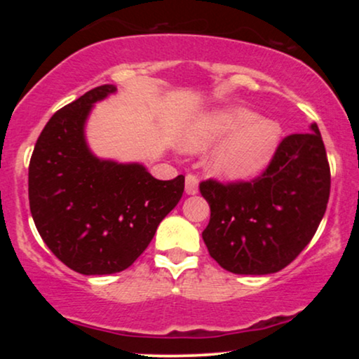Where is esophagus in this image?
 Instances as JSON below:
<instances>
[{"instance_id":"obj_1","label":"esophagus","mask_w":359,"mask_h":359,"mask_svg":"<svg viewBox=\"0 0 359 359\" xmlns=\"http://www.w3.org/2000/svg\"><path fill=\"white\" fill-rule=\"evenodd\" d=\"M185 192H187L189 196H194V194L199 192V180H197L196 175L189 174L185 177Z\"/></svg>"}]
</instances>
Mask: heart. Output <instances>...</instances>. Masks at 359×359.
I'll return each mask as SVG.
<instances>
[{
	"label": "heart",
	"mask_w": 359,
	"mask_h": 359,
	"mask_svg": "<svg viewBox=\"0 0 359 359\" xmlns=\"http://www.w3.org/2000/svg\"><path fill=\"white\" fill-rule=\"evenodd\" d=\"M283 130L275 119L259 118L245 106H228L201 114L187 128L184 147L203 151L217 143L209 162L216 177L245 182L266 170L282 145Z\"/></svg>",
	"instance_id": "heart-1"
}]
</instances>
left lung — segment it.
<instances>
[{
  "instance_id": "obj_1",
  "label": "left lung",
  "mask_w": 359,
  "mask_h": 359,
  "mask_svg": "<svg viewBox=\"0 0 359 359\" xmlns=\"http://www.w3.org/2000/svg\"><path fill=\"white\" fill-rule=\"evenodd\" d=\"M311 130L283 138L270 167L251 182H201L211 208L203 240L224 270L275 273L316 234L327 208L331 170L316 123Z\"/></svg>"
}]
</instances>
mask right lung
<instances>
[{
	"label": "right lung",
	"mask_w": 359,
	"mask_h": 359,
	"mask_svg": "<svg viewBox=\"0 0 359 359\" xmlns=\"http://www.w3.org/2000/svg\"><path fill=\"white\" fill-rule=\"evenodd\" d=\"M113 93L114 86H100L57 111L28 167L36 229L52 253L82 275L133 265L184 192V175L158 180L140 163L101 160L89 150L86 119L94 102Z\"/></svg>",
	"instance_id": "obj_1"
}]
</instances>
